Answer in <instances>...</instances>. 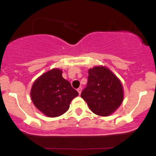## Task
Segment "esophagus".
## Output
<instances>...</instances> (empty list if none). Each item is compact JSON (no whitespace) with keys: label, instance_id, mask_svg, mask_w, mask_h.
Masks as SVG:
<instances>
[{"label":"esophagus","instance_id":"1","mask_svg":"<svg viewBox=\"0 0 156 156\" xmlns=\"http://www.w3.org/2000/svg\"><path fill=\"white\" fill-rule=\"evenodd\" d=\"M82 87H79V88L77 89V91L79 92V94H81V92H82Z\"/></svg>","mask_w":156,"mask_h":156}]
</instances>
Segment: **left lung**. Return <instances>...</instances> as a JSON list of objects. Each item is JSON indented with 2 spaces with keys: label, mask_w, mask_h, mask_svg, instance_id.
<instances>
[{
  "label": "left lung",
  "mask_w": 156,
  "mask_h": 156,
  "mask_svg": "<svg viewBox=\"0 0 156 156\" xmlns=\"http://www.w3.org/2000/svg\"><path fill=\"white\" fill-rule=\"evenodd\" d=\"M88 73V82L81 97L95 114L109 116L122 103V84L111 70L103 66L89 69Z\"/></svg>",
  "instance_id": "left-lung-1"
}]
</instances>
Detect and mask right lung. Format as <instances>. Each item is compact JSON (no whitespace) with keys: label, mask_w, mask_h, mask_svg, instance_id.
Returning <instances> with one entry per match:
<instances>
[{"label":"right lung","mask_w":156,"mask_h":156,"mask_svg":"<svg viewBox=\"0 0 156 156\" xmlns=\"http://www.w3.org/2000/svg\"><path fill=\"white\" fill-rule=\"evenodd\" d=\"M59 69H52L35 81L30 91L34 105L48 117H57L67 112L79 93L62 77Z\"/></svg>","instance_id":"right-lung-1"}]
</instances>
